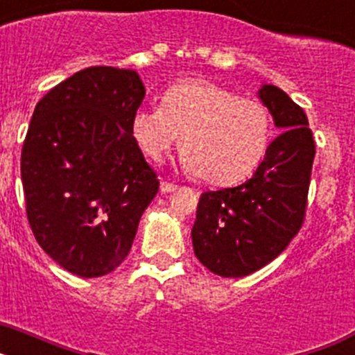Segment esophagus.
Instances as JSON below:
<instances>
[{
	"label": "esophagus",
	"mask_w": 355,
	"mask_h": 355,
	"mask_svg": "<svg viewBox=\"0 0 355 355\" xmlns=\"http://www.w3.org/2000/svg\"><path fill=\"white\" fill-rule=\"evenodd\" d=\"M159 190H162V193H171V192H174V190H178V184L162 181V184H159Z\"/></svg>",
	"instance_id": "esophagus-1"
}]
</instances>
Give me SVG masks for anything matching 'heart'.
I'll list each match as a JSON object with an SVG mask.
<instances>
[{"mask_svg":"<svg viewBox=\"0 0 355 355\" xmlns=\"http://www.w3.org/2000/svg\"><path fill=\"white\" fill-rule=\"evenodd\" d=\"M181 133V165L211 184L249 178L272 139V115L263 103L240 97L209 80H181L165 89L162 105L133 112L131 135L153 162H162Z\"/></svg>","mask_w":355,"mask_h":355,"instance_id":"obj_1","label":"heart"}]
</instances>
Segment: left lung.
<instances>
[{"label":"left lung","mask_w":355,"mask_h":355,"mask_svg":"<svg viewBox=\"0 0 355 355\" xmlns=\"http://www.w3.org/2000/svg\"><path fill=\"white\" fill-rule=\"evenodd\" d=\"M258 97L281 133L250 180L200 196L192 227L197 259L222 277H245L268 265L299 233L306 213L315 159L309 122L275 85H263Z\"/></svg>","instance_id":"obj_1"}]
</instances>
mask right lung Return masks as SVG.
Listing matches in <instances>:
<instances>
[{
	"instance_id": "right-lung-1",
	"label": "right lung",
	"mask_w": 355,
	"mask_h": 355,
	"mask_svg": "<svg viewBox=\"0 0 355 355\" xmlns=\"http://www.w3.org/2000/svg\"><path fill=\"white\" fill-rule=\"evenodd\" d=\"M144 96L137 72L99 65L56 85L31 115L21 155L28 222L49 258L80 277L126 259L158 193L131 135Z\"/></svg>"
}]
</instances>
